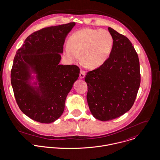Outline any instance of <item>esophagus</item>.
<instances>
[{"instance_id":"obj_1","label":"esophagus","mask_w":160,"mask_h":160,"mask_svg":"<svg viewBox=\"0 0 160 160\" xmlns=\"http://www.w3.org/2000/svg\"><path fill=\"white\" fill-rule=\"evenodd\" d=\"M85 72L83 70H80V78H83L85 77Z\"/></svg>"}]
</instances>
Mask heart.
<instances>
[{"label":"heart","mask_w":160,"mask_h":160,"mask_svg":"<svg viewBox=\"0 0 160 160\" xmlns=\"http://www.w3.org/2000/svg\"><path fill=\"white\" fill-rule=\"evenodd\" d=\"M64 55L70 62L81 56L82 62L88 68L95 69L104 64L112 51L113 39L105 30L84 28L73 32L68 38Z\"/></svg>","instance_id":"b5f03b06"}]
</instances>
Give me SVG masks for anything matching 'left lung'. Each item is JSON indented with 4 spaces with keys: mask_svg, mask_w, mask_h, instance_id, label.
I'll use <instances>...</instances> for the list:
<instances>
[{
    "mask_svg": "<svg viewBox=\"0 0 160 160\" xmlns=\"http://www.w3.org/2000/svg\"><path fill=\"white\" fill-rule=\"evenodd\" d=\"M113 45L109 58L87 72V102L92 114L101 121L120 117L132 107L140 84V63L128 38L109 27Z\"/></svg>",
    "mask_w": 160,
    "mask_h": 160,
    "instance_id": "8db88e82",
    "label": "left lung"
}]
</instances>
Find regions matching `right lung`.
<instances>
[{
  "instance_id": "1",
  "label": "right lung",
  "mask_w": 160,
  "mask_h": 160,
  "mask_svg": "<svg viewBox=\"0 0 160 160\" xmlns=\"http://www.w3.org/2000/svg\"><path fill=\"white\" fill-rule=\"evenodd\" d=\"M75 25L32 32L15 56L10 75L14 96L20 110L35 121L49 124L61 116L66 97L79 77L78 66L59 64L65 39ZM32 72L37 74L38 87L30 84Z\"/></svg>"
}]
</instances>
